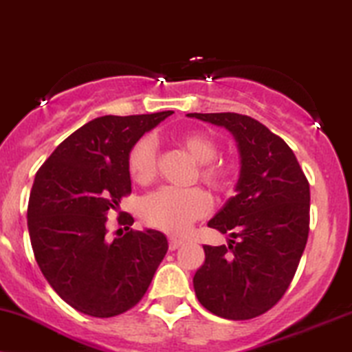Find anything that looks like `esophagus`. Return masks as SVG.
Masks as SVG:
<instances>
[{
  "instance_id": "obj_1",
  "label": "esophagus",
  "mask_w": 352,
  "mask_h": 352,
  "mask_svg": "<svg viewBox=\"0 0 352 352\" xmlns=\"http://www.w3.org/2000/svg\"><path fill=\"white\" fill-rule=\"evenodd\" d=\"M184 243L183 239H177V237H169V250H176L177 247H181Z\"/></svg>"
}]
</instances>
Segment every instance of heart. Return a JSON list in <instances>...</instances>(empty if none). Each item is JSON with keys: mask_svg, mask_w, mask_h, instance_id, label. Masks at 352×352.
<instances>
[{"mask_svg": "<svg viewBox=\"0 0 352 352\" xmlns=\"http://www.w3.org/2000/svg\"><path fill=\"white\" fill-rule=\"evenodd\" d=\"M197 161L196 177L209 186L212 191L224 192L234 179L232 166L222 160H216L217 143L212 138L197 131H188L177 138ZM128 173L138 184H150L156 177V143L151 136H143L128 151ZM210 210V197L202 188H161L148 194L142 202V216L146 224L169 234H183L197 219L204 217Z\"/></svg>", "mask_w": 352, "mask_h": 352, "instance_id": "heart-1", "label": "heart"}]
</instances>
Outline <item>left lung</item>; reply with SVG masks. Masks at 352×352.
<instances>
[{"label": "left lung", "instance_id": "left-lung-1", "mask_svg": "<svg viewBox=\"0 0 352 352\" xmlns=\"http://www.w3.org/2000/svg\"><path fill=\"white\" fill-rule=\"evenodd\" d=\"M235 136L242 168L237 194L209 221L229 245H204L194 290L206 309L250 320L290 287L309 232V183L292 148L258 120L241 113H188Z\"/></svg>", "mask_w": 352, "mask_h": 352}]
</instances>
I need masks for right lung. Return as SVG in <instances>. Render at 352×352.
<instances>
[{
	"instance_id": "right-lung-1",
	"label": "right lung",
	"mask_w": 352,
	"mask_h": 352,
	"mask_svg": "<svg viewBox=\"0 0 352 352\" xmlns=\"http://www.w3.org/2000/svg\"><path fill=\"white\" fill-rule=\"evenodd\" d=\"M173 111L105 115L74 131L36 173L28 229L37 265L65 303L84 315L111 318L133 308L168 252L160 230L131 229L118 216V237L107 217L130 196L128 151Z\"/></svg>"
}]
</instances>
